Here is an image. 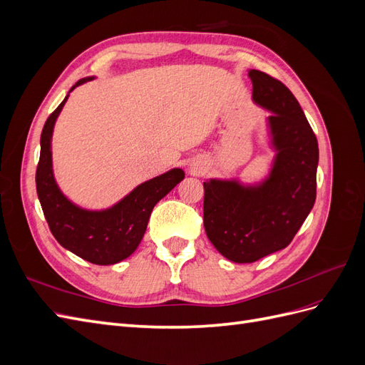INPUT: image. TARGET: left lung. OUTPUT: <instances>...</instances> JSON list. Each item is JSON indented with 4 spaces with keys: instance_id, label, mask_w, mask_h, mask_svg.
Returning a JSON list of instances; mask_svg holds the SVG:
<instances>
[{
    "instance_id": "1",
    "label": "left lung",
    "mask_w": 365,
    "mask_h": 365,
    "mask_svg": "<svg viewBox=\"0 0 365 365\" xmlns=\"http://www.w3.org/2000/svg\"><path fill=\"white\" fill-rule=\"evenodd\" d=\"M252 101L267 118L271 170L259 182L212 178L204 182V228L222 256L251 263L291 244L317 196L318 141L294 94L259 70L248 71Z\"/></svg>"
}]
</instances>
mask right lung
<instances>
[{
	"instance_id": "add662e5",
	"label": "right lung",
	"mask_w": 365,
	"mask_h": 365,
	"mask_svg": "<svg viewBox=\"0 0 365 365\" xmlns=\"http://www.w3.org/2000/svg\"><path fill=\"white\" fill-rule=\"evenodd\" d=\"M94 77H85L71 88ZM47 118L41 134V155L36 169V192L54 239L76 256L94 264H114L128 259L146 233L153 207L184 180V170L175 168L141 182L113 207L86 210L65 196L53 175L51 137L54 123L70 96Z\"/></svg>"
}]
</instances>
